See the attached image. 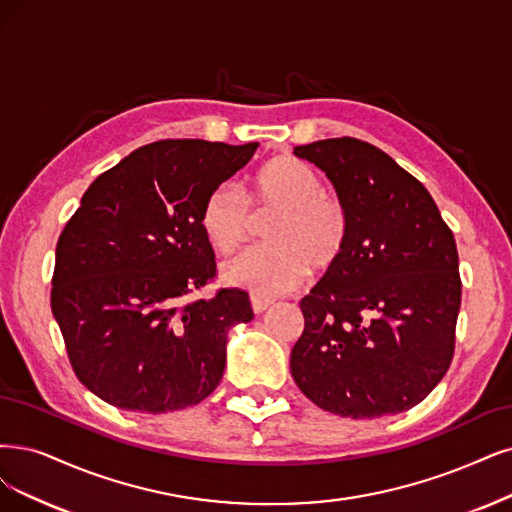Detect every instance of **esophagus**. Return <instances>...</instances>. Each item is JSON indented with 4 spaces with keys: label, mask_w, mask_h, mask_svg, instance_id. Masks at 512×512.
I'll return each instance as SVG.
<instances>
[{
    "label": "esophagus",
    "mask_w": 512,
    "mask_h": 512,
    "mask_svg": "<svg viewBox=\"0 0 512 512\" xmlns=\"http://www.w3.org/2000/svg\"><path fill=\"white\" fill-rule=\"evenodd\" d=\"M251 306H253L255 314H261V312H266L272 306V299L261 297V295H253L251 297Z\"/></svg>",
    "instance_id": "esophagus-1"
}]
</instances>
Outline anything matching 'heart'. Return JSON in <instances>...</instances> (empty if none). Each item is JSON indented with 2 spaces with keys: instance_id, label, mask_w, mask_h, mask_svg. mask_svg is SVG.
<instances>
[{
  "instance_id": "1",
  "label": "heart",
  "mask_w": 512,
  "mask_h": 512,
  "mask_svg": "<svg viewBox=\"0 0 512 512\" xmlns=\"http://www.w3.org/2000/svg\"><path fill=\"white\" fill-rule=\"evenodd\" d=\"M255 211H276L266 227L270 244L253 246L221 268L227 285L259 295L297 287L310 268L329 270L342 259L350 219L346 206L325 194L316 170L293 156L263 164L253 179ZM202 232L219 253H232L251 230V208L234 183H221L206 196L200 213Z\"/></svg>"
}]
</instances>
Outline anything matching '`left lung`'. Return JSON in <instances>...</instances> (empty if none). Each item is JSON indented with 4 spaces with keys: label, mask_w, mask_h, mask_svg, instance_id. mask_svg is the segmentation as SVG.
<instances>
[{
    "label": "left lung",
    "mask_w": 512,
    "mask_h": 512,
    "mask_svg": "<svg viewBox=\"0 0 512 512\" xmlns=\"http://www.w3.org/2000/svg\"><path fill=\"white\" fill-rule=\"evenodd\" d=\"M346 206V251L299 301L291 375L320 409L380 418L447 373L462 301L458 249L428 189L382 149L342 137L295 147Z\"/></svg>",
    "instance_id": "left-lung-1"
}]
</instances>
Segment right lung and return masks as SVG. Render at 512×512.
Instances as JSON below:
<instances>
[{
  "instance_id": "obj_1",
  "label": "right lung",
  "mask_w": 512,
  "mask_h": 512,
  "mask_svg": "<svg viewBox=\"0 0 512 512\" xmlns=\"http://www.w3.org/2000/svg\"><path fill=\"white\" fill-rule=\"evenodd\" d=\"M259 143L168 139L92 181L56 242L50 306L78 380L139 413L198 405L223 377L227 333L253 320L249 295L219 289L200 213Z\"/></svg>"
}]
</instances>
